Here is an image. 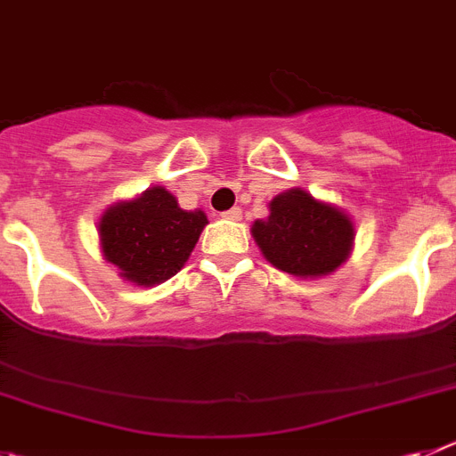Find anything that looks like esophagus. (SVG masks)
Masks as SVG:
<instances>
[{"mask_svg":"<svg viewBox=\"0 0 456 456\" xmlns=\"http://www.w3.org/2000/svg\"><path fill=\"white\" fill-rule=\"evenodd\" d=\"M221 216H224V219H231V221H240L241 219V210H240V208H231V210H225Z\"/></svg>","mask_w":456,"mask_h":456,"instance_id":"esophagus-1","label":"esophagus"}]
</instances>
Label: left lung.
Here are the masks:
<instances>
[{"label":"left lung","mask_w":456,"mask_h":456,"mask_svg":"<svg viewBox=\"0 0 456 456\" xmlns=\"http://www.w3.org/2000/svg\"><path fill=\"white\" fill-rule=\"evenodd\" d=\"M269 210L250 232L275 269L296 278H321L348 260L354 225L344 210L316 200L300 187L275 196Z\"/></svg>","instance_id":"left-lung-1"}]
</instances>
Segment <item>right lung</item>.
Instances as JSON below:
<instances>
[{"mask_svg": "<svg viewBox=\"0 0 456 456\" xmlns=\"http://www.w3.org/2000/svg\"><path fill=\"white\" fill-rule=\"evenodd\" d=\"M206 224V212L183 210L165 187H151L108 208L99 221V240L106 262L124 280L153 287L183 269Z\"/></svg>", "mask_w": 456, "mask_h": 456, "instance_id": "add662e5", "label": "right lung"}]
</instances>
